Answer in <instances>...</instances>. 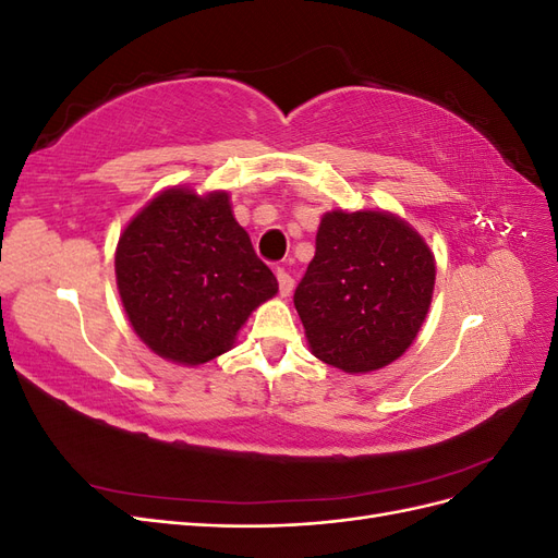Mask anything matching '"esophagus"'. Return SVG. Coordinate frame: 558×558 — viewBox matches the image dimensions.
<instances>
[{
	"instance_id": "obj_1",
	"label": "esophagus",
	"mask_w": 558,
	"mask_h": 558,
	"mask_svg": "<svg viewBox=\"0 0 558 558\" xmlns=\"http://www.w3.org/2000/svg\"><path fill=\"white\" fill-rule=\"evenodd\" d=\"M277 281H279V295L289 298L293 293V277L286 272V269H277Z\"/></svg>"
}]
</instances>
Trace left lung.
<instances>
[{"mask_svg": "<svg viewBox=\"0 0 558 558\" xmlns=\"http://www.w3.org/2000/svg\"><path fill=\"white\" fill-rule=\"evenodd\" d=\"M433 289L435 256L404 218L332 209L320 216L316 253L293 302L318 361L367 375L412 347Z\"/></svg>", "mask_w": 558, "mask_h": 558, "instance_id": "left-lung-1", "label": "left lung"}]
</instances>
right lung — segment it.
I'll return each instance as SVG.
<instances>
[{
  "label": "right lung",
  "mask_w": 558,
  "mask_h": 558,
  "mask_svg": "<svg viewBox=\"0 0 558 558\" xmlns=\"http://www.w3.org/2000/svg\"><path fill=\"white\" fill-rule=\"evenodd\" d=\"M132 330L156 356L202 365L230 351L251 312L279 293L226 191L170 185L132 216L116 246Z\"/></svg>",
  "instance_id": "add662e5"
}]
</instances>
